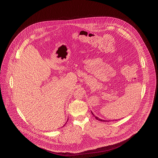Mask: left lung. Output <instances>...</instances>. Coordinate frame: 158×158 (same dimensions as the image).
<instances>
[{
    "label": "left lung",
    "mask_w": 158,
    "mask_h": 158,
    "mask_svg": "<svg viewBox=\"0 0 158 158\" xmlns=\"http://www.w3.org/2000/svg\"><path fill=\"white\" fill-rule=\"evenodd\" d=\"M91 113H92V114H93V116H94L95 117V118H96V119H98V121H102V122H106V121L107 122V121H106V120H103V119H100V118H98L97 116H95V115H94V114L93 113V112H92V111H91ZM116 121H117V120H116Z\"/></svg>",
    "instance_id": "left-lung-1"
}]
</instances>
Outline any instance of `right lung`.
Masks as SVG:
<instances>
[{"instance_id": "1", "label": "right lung", "mask_w": 158, "mask_h": 158, "mask_svg": "<svg viewBox=\"0 0 158 158\" xmlns=\"http://www.w3.org/2000/svg\"><path fill=\"white\" fill-rule=\"evenodd\" d=\"M66 123H65V124H66ZM65 124H64V125H65Z\"/></svg>"}]
</instances>
